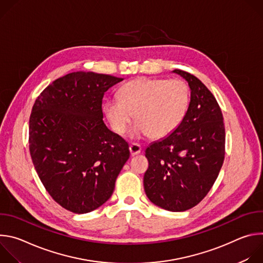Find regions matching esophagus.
Returning <instances> with one entry per match:
<instances>
[{
	"instance_id": "esophagus-1",
	"label": "esophagus",
	"mask_w": 263,
	"mask_h": 263,
	"mask_svg": "<svg viewBox=\"0 0 263 263\" xmlns=\"http://www.w3.org/2000/svg\"><path fill=\"white\" fill-rule=\"evenodd\" d=\"M130 153L132 156H135V155H138L140 152H141V146L137 143H131L130 146Z\"/></svg>"
}]
</instances>
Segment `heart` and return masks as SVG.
Listing matches in <instances>:
<instances>
[{"instance_id": "heart-1", "label": "heart", "mask_w": 263, "mask_h": 263, "mask_svg": "<svg viewBox=\"0 0 263 263\" xmlns=\"http://www.w3.org/2000/svg\"><path fill=\"white\" fill-rule=\"evenodd\" d=\"M191 101L190 87L181 79L138 78L127 82L120 98H110L105 115L117 133L124 134L134 114L137 123L130 135L162 138L174 132L184 120Z\"/></svg>"}]
</instances>
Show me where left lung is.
<instances>
[{
    "instance_id": "left-lung-1",
    "label": "left lung",
    "mask_w": 263,
    "mask_h": 263,
    "mask_svg": "<svg viewBox=\"0 0 263 263\" xmlns=\"http://www.w3.org/2000/svg\"><path fill=\"white\" fill-rule=\"evenodd\" d=\"M189 82L191 103L180 126L145 149L146 197L168 211L198 205L213 186L224 159L223 118L212 92L194 74L175 69Z\"/></svg>"
}]
</instances>
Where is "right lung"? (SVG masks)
Segmentation results:
<instances>
[{
	"label": "right lung",
	"mask_w": 263,
	"mask_h": 263,
	"mask_svg": "<svg viewBox=\"0 0 263 263\" xmlns=\"http://www.w3.org/2000/svg\"><path fill=\"white\" fill-rule=\"evenodd\" d=\"M123 78L74 71L37 97L29 120V149L46 191L64 209L90 212L115 191L129 144L103 122L105 92Z\"/></svg>",
	"instance_id": "add662e5"
}]
</instances>
